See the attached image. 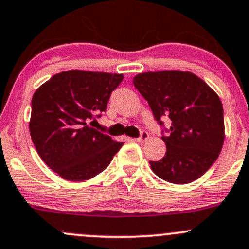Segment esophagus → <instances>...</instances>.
I'll use <instances>...</instances> for the list:
<instances>
[{
	"label": "esophagus",
	"mask_w": 249,
	"mask_h": 249,
	"mask_svg": "<svg viewBox=\"0 0 249 249\" xmlns=\"http://www.w3.org/2000/svg\"><path fill=\"white\" fill-rule=\"evenodd\" d=\"M148 139H149V135H148V132L143 131L142 134H141V136L139 137V139H136L137 142H145Z\"/></svg>",
	"instance_id": "obj_1"
}]
</instances>
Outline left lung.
Returning a JSON list of instances; mask_svg holds the SVG:
<instances>
[{
    "instance_id": "left-lung-1",
    "label": "left lung",
    "mask_w": 249,
    "mask_h": 249,
    "mask_svg": "<svg viewBox=\"0 0 249 249\" xmlns=\"http://www.w3.org/2000/svg\"><path fill=\"white\" fill-rule=\"evenodd\" d=\"M134 85L148 101L155 119H171L170 136H162L165 157L149 161L153 172L166 182L188 184L217 160L225 139L223 105L214 90L188 71L144 72Z\"/></svg>"
}]
</instances>
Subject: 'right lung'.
Masks as SVG:
<instances>
[{"label": "right lung", "mask_w": 249, "mask_h": 249, "mask_svg": "<svg viewBox=\"0 0 249 249\" xmlns=\"http://www.w3.org/2000/svg\"><path fill=\"white\" fill-rule=\"evenodd\" d=\"M123 78L119 73L70 70L35 91L30 135L41 159L64 179L82 182L95 177L124 144L92 127Z\"/></svg>", "instance_id": "obj_1"}]
</instances>
